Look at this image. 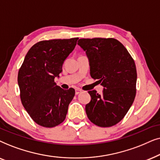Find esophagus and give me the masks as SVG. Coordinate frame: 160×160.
Instances as JSON below:
<instances>
[{"label":"esophagus","instance_id":"1","mask_svg":"<svg viewBox=\"0 0 160 160\" xmlns=\"http://www.w3.org/2000/svg\"><path fill=\"white\" fill-rule=\"evenodd\" d=\"M81 91H82V90H81V89H80V88H77V89H75V94H76V95L79 94V93L81 92Z\"/></svg>","mask_w":160,"mask_h":160}]
</instances>
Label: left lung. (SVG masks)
Returning a JSON list of instances; mask_svg holds the SVG:
<instances>
[{"mask_svg": "<svg viewBox=\"0 0 160 160\" xmlns=\"http://www.w3.org/2000/svg\"><path fill=\"white\" fill-rule=\"evenodd\" d=\"M78 44L88 57L91 78L104 87L102 94L88 91L91 99L86 105L87 116L99 127L113 126L122 120L135 99V61L125 47L112 38L80 39Z\"/></svg>", "mask_w": 160, "mask_h": 160, "instance_id": "obj_1", "label": "left lung"}]
</instances>
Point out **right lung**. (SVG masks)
I'll return each mask as SVG.
<instances>
[{
	"mask_svg": "<svg viewBox=\"0 0 160 160\" xmlns=\"http://www.w3.org/2000/svg\"><path fill=\"white\" fill-rule=\"evenodd\" d=\"M78 38L52 39L35 44L25 55L18 81L23 107L40 126L54 127L65 120L75 94L72 88L63 90L54 81L63 62L75 48Z\"/></svg>",
	"mask_w": 160,
	"mask_h": 160,
	"instance_id": "add662e5",
	"label": "right lung"
}]
</instances>
